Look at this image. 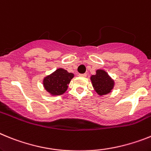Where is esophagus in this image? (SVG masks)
I'll return each instance as SVG.
<instances>
[{
	"mask_svg": "<svg viewBox=\"0 0 151 151\" xmlns=\"http://www.w3.org/2000/svg\"><path fill=\"white\" fill-rule=\"evenodd\" d=\"M86 75H87V74H86V73H85V74H79L80 77H86Z\"/></svg>",
	"mask_w": 151,
	"mask_h": 151,
	"instance_id": "1",
	"label": "esophagus"
}]
</instances>
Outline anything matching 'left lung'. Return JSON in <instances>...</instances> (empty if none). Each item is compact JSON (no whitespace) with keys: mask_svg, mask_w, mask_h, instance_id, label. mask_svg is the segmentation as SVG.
<instances>
[{"mask_svg":"<svg viewBox=\"0 0 151 151\" xmlns=\"http://www.w3.org/2000/svg\"><path fill=\"white\" fill-rule=\"evenodd\" d=\"M90 80L96 92L100 96L110 93L114 86L113 81L103 70H96V74L92 75Z\"/></svg>","mask_w":151,"mask_h":151,"instance_id":"left-lung-1","label":"left lung"}]
</instances>
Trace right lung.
Returning a JSON list of instances; mask_svg holds the SVG:
<instances>
[{"label":"right lung","instance_id":"right-lung-1","mask_svg":"<svg viewBox=\"0 0 151 151\" xmlns=\"http://www.w3.org/2000/svg\"><path fill=\"white\" fill-rule=\"evenodd\" d=\"M74 77L72 73H68L66 70L59 68L51 75L45 77L43 85L45 89L52 95H61L68 89V85Z\"/></svg>","mask_w":151,"mask_h":151}]
</instances>
